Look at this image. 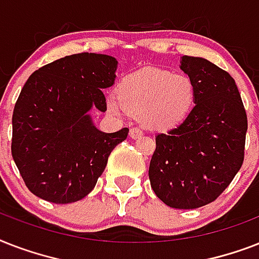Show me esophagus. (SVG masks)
<instances>
[{"mask_svg": "<svg viewBox=\"0 0 259 259\" xmlns=\"http://www.w3.org/2000/svg\"><path fill=\"white\" fill-rule=\"evenodd\" d=\"M144 134V132H142V129H140V127H132L130 129V137L134 138V140H137V138H140Z\"/></svg>", "mask_w": 259, "mask_h": 259, "instance_id": "obj_1", "label": "esophagus"}]
</instances>
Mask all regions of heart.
Here are the masks:
<instances>
[{"instance_id":"1","label":"heart","mask_w":259,"mask_h":259,"mask_svg":"<svg viewBox=\"0 0 259 259\" xmlns=\"http://www.w3.org/2000/svg\"><path fill=\"white\" fill-rule=\"evenodd\" d=\"M195 86L184 75L145 68L127 75L121 93L107 98L109 110L115 115L142 117L146 125L166 129L180 123L192 109Z\"/></svg>"}]
</instances>
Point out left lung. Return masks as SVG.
<instances>
[{
	"instance_id": "8db88e82",
	"label": "left lung",
	"mask_w": 259,
	"mask_h": 259,
	"mask_svg": "<svg viewBox=\"0 0 259 259\" xmlns=\"http://www.w3.org/2000/svg\"><path fill=\"white\" fill-rule=\"evenodd\" d=\"M195 106L181 123L156 136L152 189L172 208L192 209L221 196L245 158L247 115L235 80L201 58L183 56Z\"/></svg>"
}]
</instances>
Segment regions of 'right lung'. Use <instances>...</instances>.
Listing matches in <instances>:
<instances>
[{
  "label": "right lung",
  "mask_w": 259,
  "mask_h": 259,
  "mask_svg": "<svg viewBox=\"0 0 259 259\" xmlns=\"http://www.w3.org/2000/svg\"><path fill=\"white\" fill-rule=\"evenodd\" d=\"M117 60L75 54L30 75L14 105L12 156L30 192L67 204L87 196L111 150L125 141L127 127L103 133L89 111H106L103 89L113 86Z\"/></svg>",
  "instance_id": "1"
}]
</instances>
